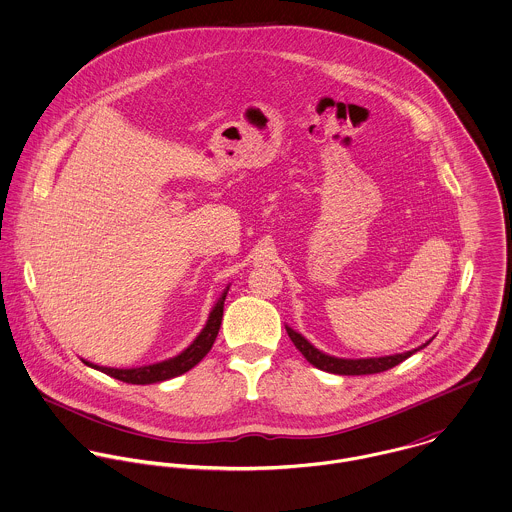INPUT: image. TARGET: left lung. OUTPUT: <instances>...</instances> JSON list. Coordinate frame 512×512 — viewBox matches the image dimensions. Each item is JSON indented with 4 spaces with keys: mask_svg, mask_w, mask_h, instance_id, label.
<instances>
[{
    "mask_svg": "<svg viewBox=\"0 0 512 512\" xmlns=\"http://www.w3.org/2000/svg\"><path fill=\"white\" fill-rule=\"evenodd\" d=\"M286 331L292 339L295 349L307 359V363L319 368V370H325V372H333V374H345V376H355V374H376V372H384L392 366L400 365L402 361H406L408 357H412L414 353H418L420 349H424L428 343L420 345L418 349H412V351H406V353H400V355H388V357H374V359H339V357H331V355H325L323 351L315 349L303 335H299L297 331H293L292 327L286 325Z\"/></svg>",
    "mask_w": 512,
    "mask_h": 512,
    "instance_id": "1",
    "label": "left lung"
}]
</instances>
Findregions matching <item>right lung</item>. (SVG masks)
Returning a JSON list of instances; mask_svg holds the SVG:
<instances>
[{"label":"right lung","mask_w":512,"mask_h":512,"mask_svg":"<svg viewBox=\"0 0 512 512\" xmlns=\"http://www.w3.org/2000/svg\"><path fill=\"white\" fill-rule=\"evenodd\" d=\"M228 288L220 293L217 303L213 305L211 313H209V319L203 327V331L195 337V341L185 349L181 351L177 357H171L167 361H161V363H153V365L136 366V368H110V366L94 365V363H88L84 361V365L92 366L116 380H122V382H128V384H153V382H163V380H169V378H175L187 370H191L193 366L199 365L203 361V357L211 351L217 335H219L220 321H222V309H224V299H226V293Z\"/></svg>","instance_id":"1"}]
</instances>
